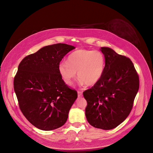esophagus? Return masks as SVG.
Listing matches in <instances>:
<instances>
[{
	"mask_svg": "<svg viewBox=\"0 0 153 153\" xmlns=\"http://www.w3.org/2000/svg\"><path fill=\"white\" fill-rule=\"evenodd\" d=\"M78 97H82V96H83L82 92H81V91H78Z\"/></svg>",
	"mask_w": 153,
	"mask_h": 153,
	"instance_id": "1",
	"label": "esophagus"
}]
</instances>
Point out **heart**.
<instances>
[{"label":"heart","mask_w":153,"mask_h":153,"mask_svg":"<svg viewBox=\"0 0 153 153\" xmlns=\"http://www.w3.org/2000/svg\"><path fill=\"white\" fill-rule=\"evenodd\" d=\"M105 59L100 51L78 50L69 55L67 62L59 64L58 71L67 85L73 84L76 76L81 85H93L102 76L105 70Z\"/></svg>","instance_id":"1"}]
</instances>
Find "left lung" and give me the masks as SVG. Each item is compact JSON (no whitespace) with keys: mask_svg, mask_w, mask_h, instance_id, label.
<instances>
[{"mask_svg":"<svg viewBox=\"0 0 153 153\" xmlns=\"http://www.w3.org/2000/svg\"><path fill=\"white\" fill-rule=\"evenodd\" d=\"M100 50L105 59L100 80L83 92L87 102L85 116L96 128H116L127 118L139 89V78L131 61L108 47Z\"/></svg>","mask_w":153,"mask_h":153,"instance_id":"left-lung-1","label":"left lung"}]
</instances>
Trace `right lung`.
Masks as SVG:
<instances>
[{
  "mask_svg": "<svg viewBox=\"0 0 153 153\" xmlns=\"http://www.w3.org/2000/svg\"><path fill=\"white\" fill-rule=\"evenodd\" d=\"M75 47L64 43L46 46L27 55L18 66L14 89L26 119L41 130L66 123L77 92L64 83L58 71L62 58Z\"/></svg>",
  "mask_w": 153,
  "mask_h": 153,
  "instance_id": "add662e5",
  "label": "right lung"
}]
</instances>
